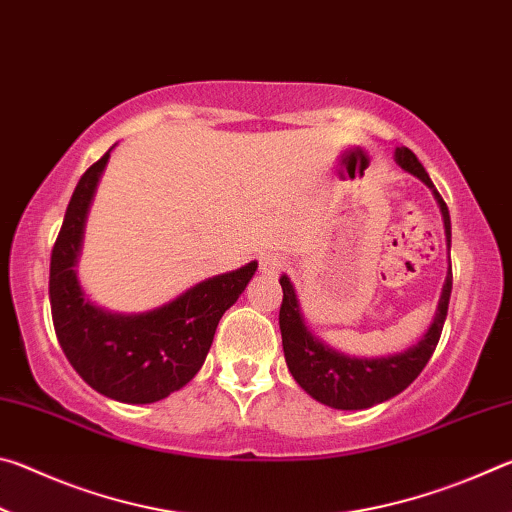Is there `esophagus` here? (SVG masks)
<instances>
[{"instance_id":"esophagus-1","label":"esophagus","mask_w":512,"mask_h":512,"mask_svg":"<svg viewBox=\"0 0 512 512\" xmlns=\"http://www.w3.org/2000/svg\"><path fill=\"white\" fill-rule=\"evenodd\" d=\"M282 257L275 255V253H268V255H262L259 257V268H262V273H268V275H275L282 271Z\"/></svg>"}]
</instances>
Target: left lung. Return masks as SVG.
Instances as JSON below:
<instances>
[{
  "mask_svg": "<svg viewBox=\"0 0 512 512\" xmlns=\"http://www.w3.org/2000/svg\"><path fill=\"white\" fill-rule=\"evenodd\" d=\"M395 158L400 167L413 176H418L424 185H429L436 194L440 210H443L447 244L452 241V225H449V210L443 201V196L436 192L429 173L424 171L415 153L406 146H400L395 151ZM282 284V305H280V329H282V345L287 366L293 379L305 388V391L318 400L320 404L332 406V409L343 411H359L370 409V406L381 404L391 397L400 395L411 381L420 375L422 368L427 366L433 350L443 334V325L447 318L449 296H452V264L443 287V296L438 302V311L433 316V323L427 329V334L400 354L381 359H354L336 352L327 345L320 343L314 334L307 332L302 323L296 293L287 275L280 277Z\"/></svg>",
  "mask_w": 512,
  "mask_h": 512,
  "instance_id": "8db88e82",
  "label": "left lung"
}]
</instances>
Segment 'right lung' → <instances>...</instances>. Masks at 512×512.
Masks as SVG:
<instances>
[{"instance_id":"1","label":"right lung","mask_w":512,"mask_h":512,"mask_svg":"<svg viewBox=\"0 0 512 512\" xmlns=\"http://www.w3.org/2000/svg\"><path fill=\"white\" fill-rule=\"evenodd\" d=\"M110 151L83 173L51 248V318L67 361L94 391L126 404L164 400L201 370L216 325L244 293L257 262L196 284L160 309L108 314L85 300L76 282L85 214Z\"/></svg>"}]
</instances>
